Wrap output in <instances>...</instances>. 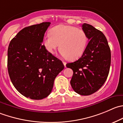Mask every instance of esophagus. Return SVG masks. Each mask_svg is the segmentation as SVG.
<instances>
[{
  "mask_svg": "<svg viewBox=\"0 0 123 123\" xmlns=\"http://www.w3.org/2000/svg\"><path fill=\"white\" fill-rule=\"evenodd\" d=\"M62 62H63V64H64V67H66V64H67L66 62H65V61H62Z\"/></svg>",
  "mask_w": 123,
  "mask_h": 123,
  "instance_id": "esophagus-1",
  "label": "esophagus"
}]
</instances>
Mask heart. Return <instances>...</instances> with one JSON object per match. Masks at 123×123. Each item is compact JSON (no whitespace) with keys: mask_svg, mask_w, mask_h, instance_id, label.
<instances>
[{"mask_svg":"<svg viewBox=\"0 0 123 123\" xmlns=\"http://www.w3.org/2000/svg\"><path fill=\"white\" fill-rule=\"evenodd\" d=\"M50 35L43 39V45L50 54L59 47L63 56L70 61L79 58L85 50L87 37L83 30L72 26L60 25L50 30Z\"/></svg>","mask_w":123,"mask_h":123,"instance_id":"1","label":"heart"}]
</instances>
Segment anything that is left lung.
Wrapping results in <instances>:
<instances>
[{
    "label": "left lung",
    "instance_id": "1",
    "mask_svg": "<svg viewBox=\"0 0 123 123\" xmlns=\"http://www.w3.org/2000/svg\"><path fill=\"white\" fill-rule=\"evenodd\" d=\"M82 26L89 42L82 56L66 66L73 71L70 81L73 90L82 96H89L98 91L106 80L111 54L102 32L89 24L83 23Z\"/></svg>",
    "mask_w": 123,
    "mask_h": 123
}]
</instances>
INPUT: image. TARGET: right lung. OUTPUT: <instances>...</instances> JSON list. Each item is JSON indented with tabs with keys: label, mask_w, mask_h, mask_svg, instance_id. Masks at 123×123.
Wrapping results in <instances>:
<instances>
[{
	"label": "right lung",
	"mask_w": 123,
	"mask_h": 123,
	"mask_svg": "<svg viewBox=\"0 0 123 123\" xmlns=\"http://www.w3.org/2000/svg\"><path fill=\"white\" fill-rule=\"evenodd\" d=\"M50 22L32 25L13 38L8 49V70L13 85L20 94L33 100L47 97L56 77L64 68L61 60L42 44Z\"/></svg>",
	"instance_id": "1"
}]
</instances>
